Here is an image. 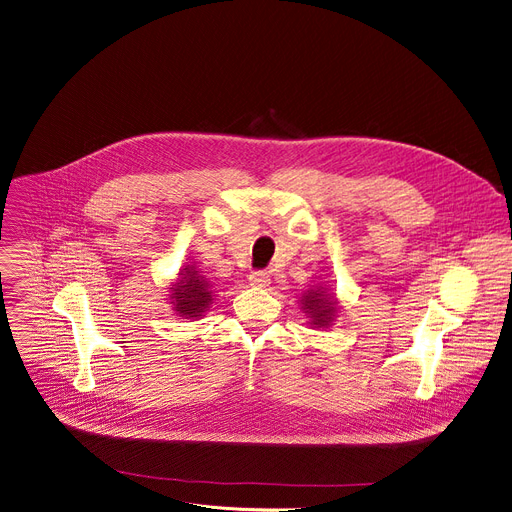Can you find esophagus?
I'll return each mask as SVG.
<instances>
[{"label":"esophagus","mask_w":512,"mask_h":512,"mask_svg":"<svg viewBox=\"0 0 512 512\" xmlns=\"http://www.w3.org/2000/svg\"><path fill=\"white\" fill-rule=\"evenodd\" d=\"M249 281H251V285H257V287H265V285H269V273L267 271H253L251 275H249Z\"/></svg>","instance_id":"obj_1"}]
</instances>
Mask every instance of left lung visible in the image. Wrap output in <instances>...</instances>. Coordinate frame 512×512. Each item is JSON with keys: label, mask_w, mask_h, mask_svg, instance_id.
<instances>
[{"label": "left lung", "mask_w": 512, "mask_h": 512, "mask_svg": "<svg viewBox=\"0 0 512 512\" xmlns=\"http://www.w3.org/2000/svg\"><path fill=\"white\" fill-rule=\"evenodd\" d=\"M302 310L310 318V324L316 328H328L338 312V300L334 294L322 285L310 287L302 294Z\"/></svg>", "instance_id": "obj_1"}]
</instances>
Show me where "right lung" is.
Returning <instances> with one entry per match:
<instances>
[{
    "label": "right lung",
    "instance_id": "add662e5",
    "mask_svg": "<svg viewBox=\"0 0 512 512\" xmlns=\"http://www.w3.org/2000/svg\"><path fill=\"white\" fill-rule=\"evenodd\" d=\"M170 291L174 312H178L182 318H200L212 304L210 283L200 275V271H196L194 265H184Z\"/></svg>",
    "mask_w": 512,
    "mask_h": 512
}]
</instances>
